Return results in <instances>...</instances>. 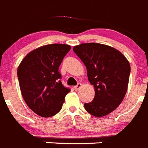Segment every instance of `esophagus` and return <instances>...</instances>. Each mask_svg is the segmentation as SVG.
I'll return each mask as SVG.
<instances>
[{"mask_svg":"<svg viewBox=\"0 0 148 148\" xmlns=\"http://www.w3.org/2000/svg\"><path fill=\"white\" fill-rule=\"evenodd\" d=\"M81 87H82V84L79 83V84H77V85H76V86H74V90H78L79 89V88H80Z\"/></svg>","mask_w":148,"mask_h":148,"instance_id":"obj_1","label":"esophagus"}]
</instances>
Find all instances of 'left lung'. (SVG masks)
Listing matches in <instances>:
<instances>
[{
	"mask_svg": "<svg viewBox=\"0 0 148 148\" xmlns=\"http://www.w3.org/2000/svg\"><path fill=\"white\" fill-rule=\"evenodd\" d=\"M73 50L86 66L88 80L94 87V99L84 104L85 110L95 117L110 114L125 97L130 63L119 50L102 44L84 43Z\"/></svg>",
	"mask_w": 148,
	"mask_h": 148,
	"instance_id": "8db88e82",
	"label": "left lung"
}]
</instances>
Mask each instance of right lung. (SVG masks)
<instances>
[{"label": "right lung", "mask_w": 148, "mask_h": 148, "mask_svg": "<svg viewBox=\"0 0 148 148\" xmlns=\"http://www.w3.org/2000/svg\"><path fill=\"white\" fill-rule=\"evenodd\" d=\"M71 46L45 45L29 52L17 69L22 96L27 107L38 115L49 118L58 113L70 92L62 85L58 69Z\"/></svg>", "instance_id": "obj_1"}]
</instances>
